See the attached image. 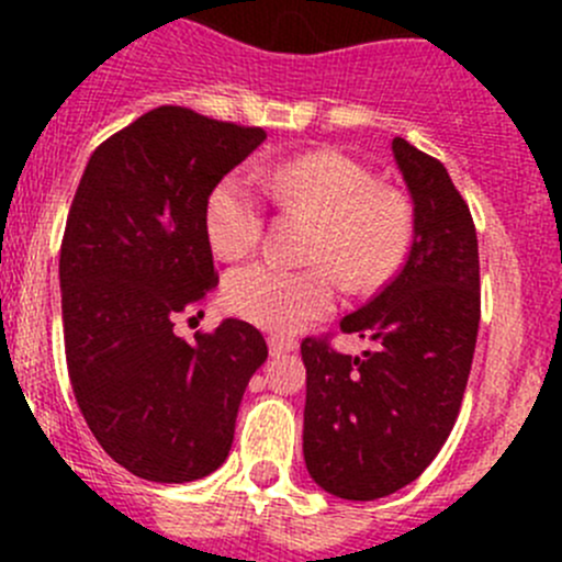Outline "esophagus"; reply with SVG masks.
<instances>
[{
  "mask_svg": "<svg viewBox=\"0 0 562 562\" xmlns=\"http://www.w3.org/2000/svg\"><path fill=\"white\" fill-rule=\"evenodd\" d=\"M296 348V339L293 337H269V350L274 356H280V353H291V350Z\"/></svg>",
  "mask_w": 562,
  "mask_h": 562,
  "instance_id": "1",
  "label": "esophagus"
}]
</instances>
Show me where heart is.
Masks as SVG:
<instances>
[{
	"label": "heart",
	"mask_w": 562,
	"mask_h": 562,
	"mask_svg": "<svg viewBox=\"0 0 562 562\" xmlns=\"http://www.w3.org/2000/svg\"><path fill=\"white\" fill-rule=\"evenodd\" d=\"M282 209H299L317 223L307 249L348 285L375 288L405 260L413 239V203L396 187L378 184L361 162L337 151H307L260 173ZM209 247L223 260L247 255L263 234V206L247 176L228 173L214 184L203 212ZM337 280L326 266L285 269L258 260L231 271L225 304L231 313L269 331L291 334L326 315Z\"/></svg>",
	"instance_id": "heart-1"
}]
</instances>
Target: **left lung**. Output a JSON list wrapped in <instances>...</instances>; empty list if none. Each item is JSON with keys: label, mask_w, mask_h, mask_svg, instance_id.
<instances>
[{"label": "left lung", "mask_w": 562, "mask_h": 562, "mask_svg": "<svg viewBox=\"0 0 562 562\" xmlns=\"http://www.w3.org/2000/svg\"><path fill=\"white\" fill-rule=\"evenodd\" d=\"M413 198L405 266L345 334L372 339L364 356L307 337L304 462L317 486L345 501H375L427 470L454 429L481 321L479 239L443 162L391 140Z\"/></svg>", "instance_id": "1"}]
</instances>
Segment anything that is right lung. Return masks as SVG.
<instances>
[{"mask_svg": "<svg viewBox=\"0 0 562 562\" xmlns=\"http://www.w3.org/2000/svg\"><path fill=\"white\" fill-rule=\"evenodd\" d=\"M263 127L160 105L94 149L59 255L72 394L105 454L138 479L214 473L236 413L269 356L245 321L176 337V315L217 288L203 212L220 179L263 144Z\"/></svg>", "mask_w": 562, "mask_h": 562, "instance_id": "obj_1", "label": "right lung"}]
</instances>
